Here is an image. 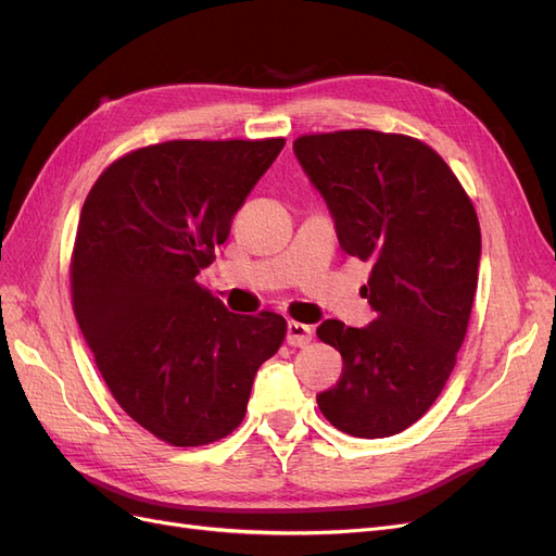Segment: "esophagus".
<instances>
[{
  "mask_svg": "<svg viewBox=\"0 0 556 556\" xmlns=\"http://www.w3.org/2000/svg\"><path fill=\"white\" fill-rule=\"evenodd\" d=\"M313 341V327L304 323H288V343L294 348H304Z\"/></svg>",
  "mask_w": 556,
  "mask_h": 556,
  "instance_id": "1",
  "label": "esophagus"
}]
</instances>
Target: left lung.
Instances as JSON below:
<instances>
[{"label":"left lung","mask_w":556,"mask_h":556,"mask_svg":"<svg viewBox=\"0 0 556 556\" xmlns=\"http://www.w3.org/2000/svg\"><path fill=\"white\" fill-rule=\"evenodd\" d=\"M294 155L341 248L374 266L364 285L374 323L317 327L343 357L317 406L343 433L387 439L431 408L457 362L478 288V215L443 157L406 134H304Z\"/></svg>","instance_id":"obj_1"}]
</instances>
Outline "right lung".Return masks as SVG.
I'll list each match as a JSON object with an SVG mask.
<instances>
[{
	"mask_svg": "<svg viewBox=\"0 0 556 556\" xmlns=\"http://www.w3.org/2000/svg\"><path fill=\"white\" fill-rule=\"evenodd\" d=\"M285 139L166 141L115 160L83 204L72 299L99 374L160 441L197 447L241 425L257 368L288 331L197 282Z\"/></svg>",
	"mask_w": 556,
	"mask_h": 556,
	"instance_id": "1",
	"label": "right lung"
}]
</instances>
